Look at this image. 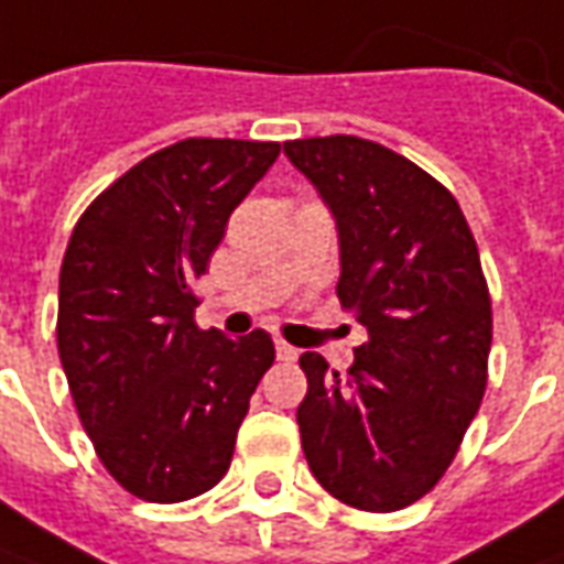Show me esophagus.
I'll use <instances>...</instances> for the list:
<instances>
[{
    "label": "esophagus",
    "instance_id": "obj_1",
    "mask_svg": "<svg viewBox=\"0 0 564 564\" xmlns=\"http://www.w3.org/2000/svg\"><path fill=\"white\" fill-rule=\"evenodd\" d=\"M274 350H278V360H283V364H293L295 357H299V350L293 348V345H286V341H274Z\"/></svg>",
    "mask_w": 564,
    "mask_h": 564
}]
</instances>
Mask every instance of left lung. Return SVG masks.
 Segmentation results:
<instances>
[{
	"mask_svg": "<svg viewBox=\"0 0 564 564\" xmlns=\"http://www.w3.org/2000/svg\"><path fill=\"white\" fill-rule=\"evenodd\" d=\"M338 235L341 308L364 326L348 376L305 350L295 421L311 474L369 513L424 498L486 391L491 302L470 226L446 188L360 137L283 143Z\"/></svg>",
	"mask_w": 564,
	"mask_h": 564,
	"instance_id": "1",
	"label": "left lung"
}]
</instances>
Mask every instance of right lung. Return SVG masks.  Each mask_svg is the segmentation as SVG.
<instances>
[{
	"label": "right lung",
	"mask_w": 564,
	"mask_h": 564,
	"mask_svg": "<svg viewBox=\"0 0 564 564\" xmlns=\"http://www.w3.org/2000/svg\"><path fill=\"white\" fill-rule=\"evenodd\" d=\"M278 143L183 140L116 180L78 219L61 269L57 350L82 427L118 486L188 501L226 476L259 378L265 329L195 323V281Z\"/></svg>",
	"instance_id": "add662e5"
}]
</instances>
